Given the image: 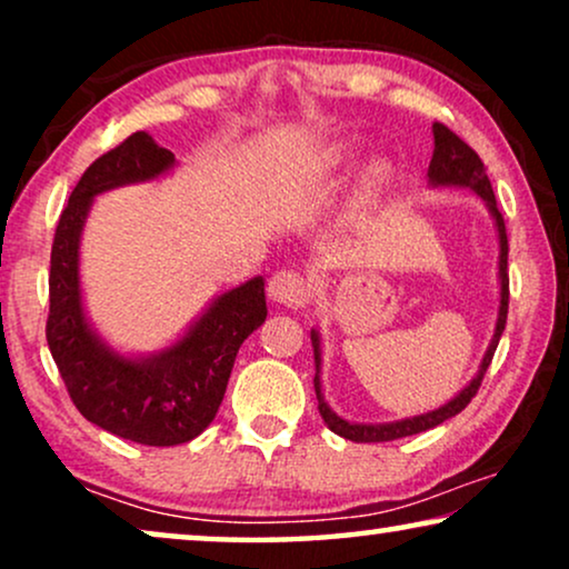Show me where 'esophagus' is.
Masks as SVG:
<instances>
[{
  "instance_id": "obj_1",
  "label": "esophagus",
  "mask_w": 569,
  "mask_h": 569,
  "mask_svg": "<svg viewBox=\"0 0 569 569\" xmlns=\"http://www.w3.org/2000/svg\"><path fill=\"white\" fill-rule=\"evenodd\" d=\"M269 298L277 302V306L284 308H300L306 306L308 300V284L298 271H277L274 277L269 279Z\"/></svg>"
}]
</instances>
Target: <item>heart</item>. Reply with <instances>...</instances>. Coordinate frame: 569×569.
<instances>
[{"mask_svg":"<svg viewBox=\"0 0 569 569\" xmlns=\"http://www.w3.org/2000/svg\"><path fill=\"white\" fill-rule=\"evenodd\" d=\"M355 166H357L355 147L349 142H337L313 162V168L306 173V181L310 183V181H321V178L349 173ZM391 181H393V173L386 162H372V166L365 168L362 181H360V197L365 204H372V201L383 197V191L391 186Z\"/></svg>","mask_w":569,"mask_h":569,"instance_id":"obj_1","label":"heart"}]
</instances>
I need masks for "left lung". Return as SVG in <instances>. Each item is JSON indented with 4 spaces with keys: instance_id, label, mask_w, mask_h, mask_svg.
Here are the masks:
<instances>
[{
    "instance_id": "1",
    "label": "left lung",
    "mask_w": 569,
    "mask_h": 569,
    "mask_svg": "<svg viewBox=\"0 0 569 569\" xmlns=\"http://www.w3.org/2000/svg\"><path fill=\"white\" fill-rule=\"evenodd\" d=\"M432 137H435V150H432V160L430 168H427V183L432 189H469L481 197L485 201L489 217L495 222V232H497V243H500V256H497V282H500V308H497V321H495V333L492 341H489L485 357H481L477 376H473L469 383H466L461 391H458L453 399L442 407L425 411V415H415V417H403V419H393V422H349V419L339 417L329 403H326L323 396V386H321V333L318 329H310V341H313V360H316V399H318V411H321L326 427L331 432H337L339 438L345 440H355V442H386V440H399V438H409V435L425 432L430 427H438L446 422V419L456 417L458 411H463L469 407V401L477 396L481 378L492 362L495 349L500 345V337L505 331V321H508V298H510V282H508V232H505V220L497 209V199L492 191V183H489L485 162L479 160V154L471 150L463 139H458L453 131L442 123H432Z\"/></svg>"
}]
</instances>
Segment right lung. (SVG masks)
Returning <instances> with one entry per match:
<instances>
[{
    "label": "right lung",
    "mask_w": 569,
    "mask_h": 569,
    "mask_svg": "<svg viewBox=\"0 0 569 569\" xmlns=\"http://www.w3.org/2000/svg\"><path fill=\"white\" fill-rule=\"evenodd\" d=\"M176 154L137 131L84 170L59 217L51 248L46 339L74 407L88 422L139 446H181L212 425L238 349L267 321L263 277L220 292L173 345L147 355L113 349L90 323L80 284V243L92 201L158 181Z\"/></svg>",
    "instance_id": "add662e5"
}]
</instances>
